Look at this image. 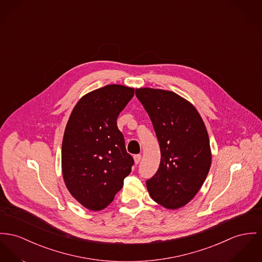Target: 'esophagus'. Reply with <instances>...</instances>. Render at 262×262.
Masks as SVG:
<instances>
[{
    "label": "esophagus",
    "mask_w": 262,
    "mask_h": 262,
    "mask_svg": "<svg viewBox=\"0 0 262 262\" xmlns=\"http://www.w3.org/2000/svg\"><path fill=\"white\" fill-rule=\"evenodd\" d=\"M134 160H135V163H136V164L140 163V161H141V155H136V156L134 157Z\"/></svg>",
    "instance_id": "1"
}]
</instances>
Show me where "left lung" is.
Returning a JSON list of instances; mask_svg holds the SVG:
<instances>
[{
    "mask_svg": "<svg viewBox=\"0 0 262 262\" xmlns=\"http://www.w3.org/2000/svg\"><path fill=\"white\" fill-rule=\"evenodd\" d=\"M136 96L148 114L161 146V163L146 187L151 199L168 209L190 202L211 164L208 134L194 105L178 94L141 88Z\"/></svg>",
    "mask_w": 262,
    "mask_h": 262,
    "instance_id": "8db88e82",
    "label": "left lung"
}]
</instances>
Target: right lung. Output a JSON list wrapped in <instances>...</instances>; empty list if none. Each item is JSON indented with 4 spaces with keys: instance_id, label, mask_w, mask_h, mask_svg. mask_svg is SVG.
<instances>
[{
    "instance_id": "add662e5",
    "label": "right lung",
    "mask_w": 262,
    "mask_h": 262,
    "mask_svg": "<svg viewBox=\"0 0 262 262\" xmlns=\"http://www.w3.org/2000/svg\"><path fill=\"white\" fill-rule=\"evenodd\" d=\"M135 89L107 84L88 93L75 105L61 144V171L70 193L82 206L98 211L114 201L130 173L117 120Z\"/></svg>"
}]
</instances>
